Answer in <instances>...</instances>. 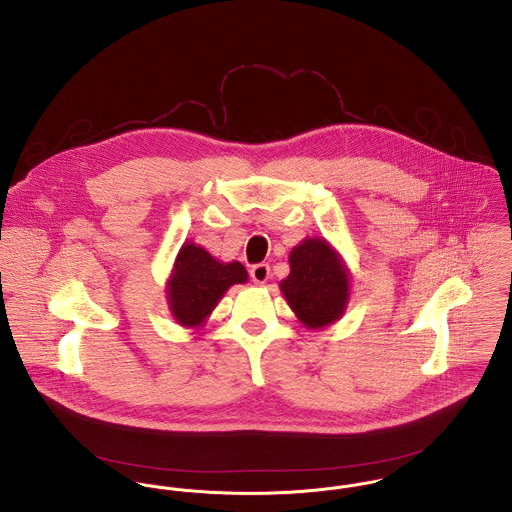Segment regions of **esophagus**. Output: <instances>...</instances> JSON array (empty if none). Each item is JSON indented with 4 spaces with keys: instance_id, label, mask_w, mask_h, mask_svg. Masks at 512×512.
Returning a JSON list of instances; mask_svg holds the SVG:
<instances>
[{
    "instance_id": "34e87169",
    "label": "esophagus",
    "mask_w": 512,
    "mask_h": 512,
    "mask_svg": "<svg viewBox=\"0 0 512 512\" xmlns=\"http://www.w3.org/2000/svg\"><path fill=\"white\" fill-rule=\"evenodd\" d=\"M249 275H251V280H253L255 284H265V282L269 280V276H271V267L265 265V263L253 265L251 271H249Z\"/></svg>"
}]
</instances>
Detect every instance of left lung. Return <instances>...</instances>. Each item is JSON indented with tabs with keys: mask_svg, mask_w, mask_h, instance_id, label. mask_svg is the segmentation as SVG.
Listing matches in <instances>:
<instances>
[{
	"mask_svg": "<svg viewBox=\"0 0 512 512\" xmlns=\"http://www.w3.org/2000/svg\"><path fill=\"white\" fill-rule=\"evenodd\" d=\"M290 275L280 292L308 329L341 319L351 298V273L339 251L323 237H306L288 255Z\"/></svg>",
	"mask_w": 512,
	"mask_h": 512,
	"instance_id": "8db88e82",
	"label": "left lung"
}]
</instances>
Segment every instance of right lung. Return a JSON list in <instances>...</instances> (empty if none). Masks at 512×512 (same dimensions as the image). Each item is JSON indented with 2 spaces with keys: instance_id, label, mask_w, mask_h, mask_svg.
<instances>
[{
  "instance_id": "right-lung-1",
  "label": "right lung",
  "mask_w": 512,
  "mask_h": 512,
  "mask_svg": "<svg viewBox=\"0 0 512 512\" xmlns=\"http://www.w3.org/2000/svg\"><path fill=\"white\" fill-rule=\"evenodd\" d=\"M247 278L239 261H218L204 247L185 241L165 284L169 312L183 327H202L228 288Z\"/></svg>"
}]
</instances>
